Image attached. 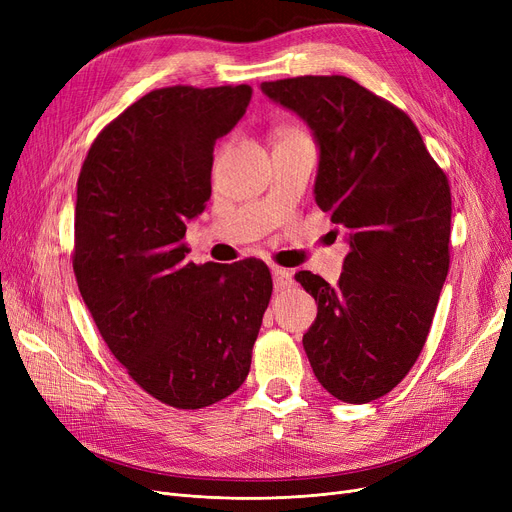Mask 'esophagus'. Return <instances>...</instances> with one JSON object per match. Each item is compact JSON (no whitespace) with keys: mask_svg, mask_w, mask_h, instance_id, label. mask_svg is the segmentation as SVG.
<instances>
[{"mask_svg":"<svg viewBox=\"0 0 512 512\" xmlns=\"http://www.w3.org/2000/svg\"><path fill=\"white\" fill-rule=\"evenodd\" d=\"M272 276H274V286H276V290H284V288H290V286L294 284L292 274H290L288 270H284V267L274 265V267H272Z\"/></svg>","mask_w":512,"mask_h":512,"instance_id":"esophagus-1","label":"esophagus"}]
</instances>
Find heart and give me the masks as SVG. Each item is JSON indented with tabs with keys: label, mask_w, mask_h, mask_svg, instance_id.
<instances>
[{
	"label": "heart",
	"mask_w": 512,
	"mask_h": 512,
	"mask_svg": "<svg viewBox=\"0 0 512 512\" xmlns=\"http://www.w3.org/2000/svg\"><path fill=\"white\" fill-rule=\"evenodd\" d=\"M303 130H299V128H282L280 132H278V141L280 139H290V137H303Z\"/></svg>",
	"instance_id": "obj_1"
}]
</instances>
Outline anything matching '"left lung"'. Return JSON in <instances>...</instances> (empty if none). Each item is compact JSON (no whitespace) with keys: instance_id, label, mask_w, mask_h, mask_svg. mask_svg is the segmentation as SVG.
Returning a JSON list of instances; mask_svg holds the SVG:
<instances>
[{"instance_id":"left-lung-1","label":"left lung","mask_w":512,"mask_h":512,"mask_svg":"<svg viewBox=\"0 0 512 512\" xmlns=\"http://www.w3.org/2000/svg\"><path fill=\"white\" fill-rule=\"evenodd\" d=\"M261 91L315 132V201L351 245L338 286L297 274L317 303L305 353L334 398L363 405L423 351L450 267V184L413 120L353 78L307 74Z\"/></svg>"}]
</instances>
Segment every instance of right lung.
<instances>
[{
	"label": "right lung",
	"instance_id": "right-lung-1",
	"mask_svg": "<svg viewBox=\"0 0 512 512\" xmlns=\"http://www.w3.org/2000/svg\"><path fill=\"white\" fill-rule=\"evenodd\" d=\"M253 89H155L89 147L76 188L72 267L112 355L174 409L213 405L247 380L272 274L261 259L186 261V222L211 195L213 145Z\"/></svg>",
	"mask_w": 512,
	"mask_h": 512
}]
</instances>
